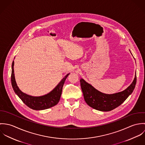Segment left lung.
<instances>
[{"mask_svg": "<svg viewBox=\"0 0 145 145\" xmlns=\"http://www.w3.org/2000/svg\"><path fill=\"white\" fill-rule=\"evenodd\" d=\"M136 73L131 84L125 90L114 94L103 93L83 79L80 80L84 100L90 107L102 112L110 111L123 103L132 94L136 84Z\"/></svg>", "mask_w": 145, "mask_h": 145, "instance_id": "1", "label": "left lung"}]
</instances>
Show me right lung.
I'll use <instances>...</instances> for the list:
<instances>
[{"mask_svg": "<svg viewBox=\"0 0 145 145\" xmlns=\"http://www.w3.org/2000/svg\"><path fill=\"white\" fill-rule=\"evenodd\" d=\"M14 62L13 61L12 65V85L15 93L26 105L32 109L41 110L51 108L59 103L62 94L63 84L66 79L70 74V73L66 75L65 77L60 82V83L50 93L42 96L34 97L22 92L18 88L14 76Z\"/></svg>", "mask_w": 145, "mask_h": 145, "instance_id": "add662e5", "label": "right lung"}]
</instances>
